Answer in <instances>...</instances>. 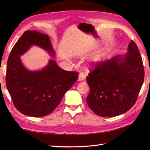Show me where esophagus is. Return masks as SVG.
<instances>
[{"instance_id":"1","label":"esophagus","mask_w":150,"mask_h":150,"mask_svg":"<svg viewBox=\"0 0 150 150\" xmlns=\"http://www.w3.org/2000/svg\"><path fill=\"white\" fill-rule=\"evenodd\" d=\"M86 79V75L84 74V73H80L79 75V81H84V79Z\"/></svg>"}]
</instances>
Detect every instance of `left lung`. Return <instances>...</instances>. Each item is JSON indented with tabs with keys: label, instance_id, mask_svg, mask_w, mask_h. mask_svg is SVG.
Masks as SVG:
<instances>
[{
	"label": "left lung",
	"instance_id": "obj_1",
	"mask_svg": "<svg viewBox=\"0 0 150 150\" xmlns=\"http://www.w3.org/2000/svg\"><path fill=\"white\" fill-rule=\"evenodd\" d=\"M144 79L142 57L137 44L132 40L125 55L97 63L89 73L88 105L103 117L126 113L135 104Z\"/></svg>",
	"mask_w": 150,
	"mask_h": 150
}]
</instances>
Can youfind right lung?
Masks as SVG:
<instances>
[{
  "instance_id": "add662e5",
  "label": "right lung",
  "mask_w": 150,
  "mask_h": 150,
  "mask_svg": "<svg viewBox=\"0 0 150 150\" xmlns=\"http://www.w3.org/2000/svg\"><path fill=\"white\" fill-rule=\"evenodd\" d=\"M32 46L55 55L49 36L37 31L22 34L9 54L6 84L15 107L22 114L33 117L47 115L55 109L66 92L77 81L79 73L60 68L53 60L38 71L26 69L20 56Z\"/></svg>"
}]
</instances>
